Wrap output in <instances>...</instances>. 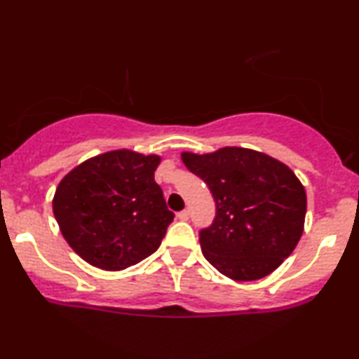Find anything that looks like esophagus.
I'll use <instances>...</instances> for the list:
<instances>
[{
    "label": "esophagus",
    "mask_w": 359,
    "mask_h": 359,
    "mask_svg": "<svg viewBox=\"0 0 359 359\" xmlns=\"http://www.w3.org/2000/svg\"><path fill=\"white\" fill-rule=\"evenodd\" d=\"M177 217H179L180 221H187L189 219V211H187V209H184V211H180L179 214H177Z\"/></svg>",
    "instance_id": "1"
}]
</instances>
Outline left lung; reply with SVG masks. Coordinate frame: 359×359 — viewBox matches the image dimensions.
<instances>
[{"instance_id":"8db88e82","label":"left lung","mask_w":359,"mask_h":359,"mask_svg":"<svg viewBox=\"0 0 359 359\" xmlns=\"http://www.w3.org/2000/svg\"><path fill=\"white\" fill-rule=\"evenodd\" d=\"M180 156L216 203L214 222L199 234L204 258L234 282L277 270L295 250L306 222V189L292 168L241 147Z\"/></svg>"}]
</instances>
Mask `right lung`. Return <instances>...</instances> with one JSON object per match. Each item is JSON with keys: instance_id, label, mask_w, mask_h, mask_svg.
I'll return each instance as SVG.
<instances>
[{"instance_id": "add662e5", "label": "right lung", "mask_w": 359, "mask_h": 359, "mask_svg": "<svg viewBox=\"0 0 359 359\" xmlns=\"http://www.w3.org/2000/svg\"><path fill=\"white\" fill-rule=\"evenodd\" d=\"M160 162V155L119 148L90 156L60 180L53 216L84 262L119 271L156 251L174 221L154 177Z\"/></svg>"}]
</instances>
